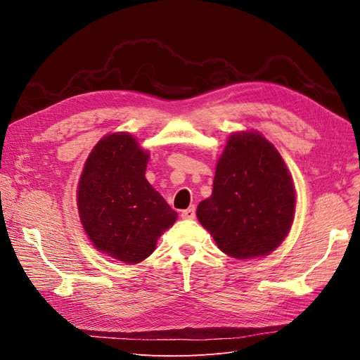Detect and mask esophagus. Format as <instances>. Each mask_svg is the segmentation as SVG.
<instances>
[{
	"label": "esophagus",
	"instance_id": "34e87169",
	"mask_svg": "<svg viewBox=\"0 0 360 360\" xmlns=\"http://www.w3.org/2000/svg\"><path fill=\"white\" fill-rule=\"evenodd\" d=\"M180 216L183 217V219H193V217H195V207H189V209L183 210L180 213Z\"/></svg>",
	"mask_w": 360,
	"mask_h": 360
}]
</instances>
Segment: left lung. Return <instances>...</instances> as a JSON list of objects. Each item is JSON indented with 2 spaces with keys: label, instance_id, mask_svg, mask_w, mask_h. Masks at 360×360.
<instances>
[{
  "label": "left lung",
  "instance_id": "obj_1",
  "mask_svg": "<svg viewBox=\"0 0 360 360\" xmlns=\"http://www.w3.org/2000/svg\"><path fill=\"white\" fill-rule=\"evenodd\" d=\"M294 210L296 191L275 146L252 130L230 135L212 197L197 209L222 252L237 259L270 254L287 237Z\"/></svg>",
  "mask_w": 360,
  "mask_h": 360
}]
</instances>
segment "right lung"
I'll return each instance as SVG.
<instances>
[{
  "instance_id": "add662e5",
  "label": "right lung",
  "mask_w": 360,
  "mask_h": 360,
  "mask_svg": "<svg viewBox=\"0 0 360 360\" xmlns=\"http://www.w3.org/2000/svg\"><path fill=\"white\" fill-rule=\"evenodd\" d=\"M148 153L124 132L96 144L78 186V210L96 249L127 264L146 259L160 234L176 222L174 212L146 179Z\"/></svg>"
}]
</instances>
